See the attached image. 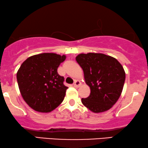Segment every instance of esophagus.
Masks as SVG:
<instances>
[{
  "label": "esophagus",
  "mask_w": 148,
  "mask_h": 148,
  "mask_svg": "<svg viewBox=\"0 0 148 148\" xmlns=\"http://www.w3.org/2000/svg\"><path fill=\"white\" fill-rule=\"evenodd\" d=\"M81 83L79 81H78V80H75L74 83H73V85H74V87H75V88H79V87L81 86Z\"/></svg>",
  "instance_id": "esophagus-1"
}]
</instances>
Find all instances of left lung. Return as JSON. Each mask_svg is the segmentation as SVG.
<instances>
[{"instance_id": "left-lung-1", "label": "left lung", "mask_w": 148, "mask_h": 148, "mask_svg": "<svg viewBox=\"0 0 148 148\" xmlns=\"http://www.w3.org/2000/svg\"><path fill=\"white\" fill-rule=\"evenodd\" d=\"M76 60L90 88V96L82 99V103L94 113L110 110L120 97L125 83L121 64L113 57L99 53L79 54Z\"/></svg>"}]
</instances>
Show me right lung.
I'll return each mask as SVG.
<instances>
[{"label":"right lung","mask_w":148,"mask_h":148,"mask_svg":"<svg viewBox=\"0 0 148 148\" xmlns=\"http://www.w3.org/2000/svg\"><path fill=\"white\" fill-rule=\"evenodd\" d=\"M66 58L54 53L34 55L25 60L17 72L21 94L30 108L39 112H50L63 102L67 87L57 72Z\"/></svg>","instance_id":"add662e5"}]
</instances>
